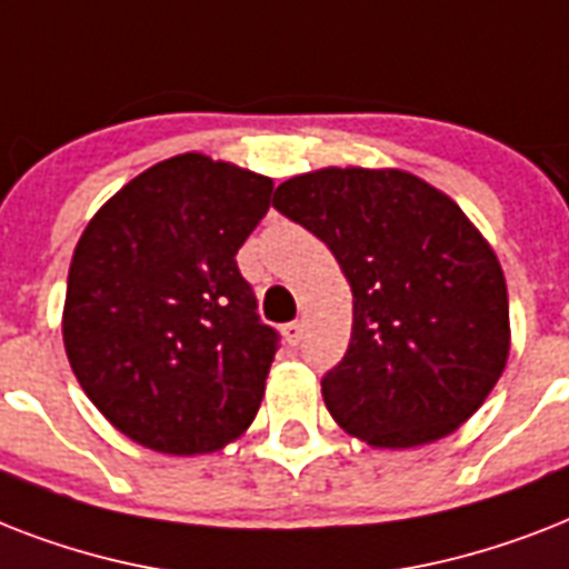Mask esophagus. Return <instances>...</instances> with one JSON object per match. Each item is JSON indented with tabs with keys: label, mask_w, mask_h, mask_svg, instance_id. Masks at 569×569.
<instances>
[{
	"label": "esophagus",
	"mask_w": 569,
	"mask_h": 569,
	"mask_svg": "<svg viewBox=\"0 0 569 569\" xmlns=\"http://www.w3.org/2000/svg\"><path fill=\"white\" fill-rule=\"evenodd\" d=\"M283 337L289 346H301V339H303V325L301 321H289V325H283Z\"/></svg>",
	"instance_id": "34e87169"
}]
</instances>
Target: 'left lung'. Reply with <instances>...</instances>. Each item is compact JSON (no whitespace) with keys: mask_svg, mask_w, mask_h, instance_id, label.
I'll list each match as a JSON object with an SVG mask.
<instances>
[{"mask_svg":"<svg viewBox=\"0 0 569 569\" xmlns=\"http://www.w3.org/2000/svg\"><path fill=\"white\" fill-rule=\"evenodd\" d=\"M274 209L328 244L355 295L348 351L321 378L330 416L375 449L458 431L511 351L502 266L476 223L398 168L301 173Z\"/></svg>","mask_w":569,"mask_h":569,"instance_id":"1","label":"left lung"}]
</instances>
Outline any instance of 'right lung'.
I'll use <instances>...</instances> for the list:
<instances>
[{
	"label": "right lung",
	"mask_w": 569,
	"mask_h": 569,
	"mask_svg": "<svg viewBox=\"0 0 569 569\" xmlns=\"http://www.w3.org/2000/svg\"><path fill=\"white\" fill-rule=\"evenodd\" d=\"M274 182L182 153L102 203L73 250L61 333L84 396L162 455H209L248 431L277 351L236 253Z\"/></svg>",
	"instance_id": "obj_1"
}]
</instances>
